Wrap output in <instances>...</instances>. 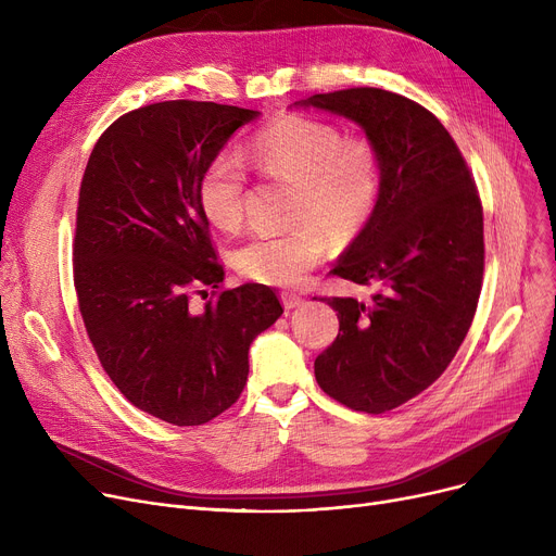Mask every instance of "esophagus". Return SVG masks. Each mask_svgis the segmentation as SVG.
I'll list each match as a JSON object with an SVG mask.
<instances>
[{"label":"esophagus","instance_id":"1","mask_svg":"<svg viewBox=\"0 0 556 556\" xmlns=\"http://www.w3.org/2000/svg\"><path fill=\"white\" fill-rule=\"evenodd\" d=\"M281 304H283L286 311H290V308L302 306V304H304V298H300V295H295V293H281Z\"/></svg>","mask_w":556,"mask_h":556}]
</instances>
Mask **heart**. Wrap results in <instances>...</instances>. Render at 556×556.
<instances>
[{
    "mask_svg": "<svg viewBox=\"0 0 556 556\" xmlns=\"http://www.w3.org/2000/svg\"><path fill=\"white\" fill-rule=\"evenodd\" d=\"M245 157L266 178L295 185L293 229L256 233L233 252L237 270L258 283L300 286L329 252V239L352 243L381 200V160L367 139H346L331 124L286 116L261 130ZM248 168L231 153H216L198 180L200 210L216 229L237 231L245 220Z\"/></svg>",
    "mask_w": 556,
    "mask_h": 556,
    "instance_id": "b5f03b06",
    "label": "heart"
}]
</instances>
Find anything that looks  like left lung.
Wrapping results in <instances>:
<instances>
[{
	"label": "left lung",
	"instance_id": "obj_1",
	"mask_svg": "<svg viewBox=\"0 0 556 556\" xmlns=\"http://www.w3.org/2000/svg\"><path fill=\"white\" fill-rule=\"evenodd\" d=\"M295 105L358 124L381 160L378 207L333 270L376 293L325 298L340 333L315 358L329 396L381 415L430 388L469 333L484 270L480 195L448 130L410 99L352 87Z\"/></svg>",
	"mask_w": 556,
	"mask_h": 556
}]
</instances>
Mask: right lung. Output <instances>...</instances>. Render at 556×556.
I'll list each match as a JSON object with an SVG mask.
<instances>
[{
	"instance_id": "obj_1",
	"label": "right lung",
	"mask_w": 556,
	"mask_h": 556,
	"mask_svg": "<svg viewBox=\"0 0 556 556\" xmlns=\"http://www.w3.org/2000/svg\"><path fill=\"white\" fill-rule=\"evenodd\" d=\"M256 116L207 101L143 105L99 137L83 173L72 252L87 336L119 392L173 426L237 403L252 340L283 313L268 286L220 290L198 202L202 168Z\"/></svg>"
}]
</instances>
